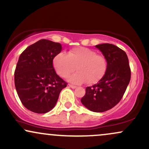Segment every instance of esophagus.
<instances>
[{"mask_svg":"<svg viewBox=\"0 0 149 149\" xmlns=\"http://www.w3.org/2000/svg\"><path fill=\"white\" fill-rule=\"evenodd\" d=\"M68 86H69L70 88H73V89H75V88H77V86H73V85H71V84H69V85H68Z\"/></svg>","mask_w":149,"mask_h":149,"instance_id":"34e87169","label":"esophagus"}]
</instances>
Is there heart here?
Here are the masks:
<instances>
[{
  "instance_id": "1",
  "label": "heart",
  "mask_w": 149,
  "mask_h": 149,
  "mask_svg": "<svg viewBox=\"0 0 149 149\" xmlns=\"http://www.w3.org/2000/svg\"><path fill=\"white\" fill-rule=\"evenodd\" d=\"M55 71L63 78L70 77L71 83L81 84L87 82L92 85L99 82L104 77L107 69L105 57L97 54V52L86 47H78L66 54H58L53 61Z\"/></svg>"
}]
</instances>
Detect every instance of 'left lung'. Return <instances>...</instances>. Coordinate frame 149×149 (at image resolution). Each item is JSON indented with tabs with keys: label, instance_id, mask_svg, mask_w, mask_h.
I'll use <instances>...</instances> for the list:
<instances>
[{
	"label": "left lung",
	"instance_id": "left-lung-1",
	"mask_svg": "<svg viewBox=\"0 0 149 149\" xmlns=\"http://www.w3.org/2000/svg\"><path fill=\"white\" fill-rule=\"evenodd\" d=\"M95 47L107 62L104 77L96 84L86 88L81 101L86 107L95 112L112 109L123 97L131 78L129 59L125 51L112 44H101Z\"/></svg>",
	"mask_w": 149,
	"mask_h": 149
}]
</instances>
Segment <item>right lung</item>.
Returning a JSON list of instances; mask_svg holds the SVG:
<instances>
[{
	"instance_id": "right-lung-1",
	"label": "right lung",
	"mask_w": 149,
	"mask_h": 149,
	"mask_svg": "<svg viewBox=\"0 0 149 149\" xmlns=\"http://www.w3.org/2000/svg\"><path fill=\"white\" fill-rule=\"evenodd\" d=\"M62 50L61 44L40 40L21 54L15 71V86L22 104L29 110L49 112L67 86L56 74L53 59Z\"/></svg>"
}]
</instances>
